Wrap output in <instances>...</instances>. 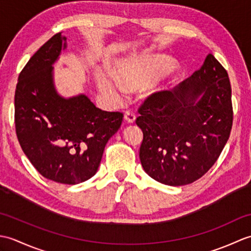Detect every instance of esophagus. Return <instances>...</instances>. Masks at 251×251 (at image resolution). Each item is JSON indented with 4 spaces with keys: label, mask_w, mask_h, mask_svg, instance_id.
<instances>
[{
    "label": "esophagus",
    "mask_w": 251,
    "mask_h": 251,
    "mask_svg": "<svg viewBox=\"0 0 251 251\" xmlns=\"http://www.w3.org/2000/svg\"><path fill=\"white\" fill-rule=\"evenodd\" d=\"M124 120L128 123V124H135L136 122V115L130 111H126L124 115Z\"/></svg>",
    "instance_id": "34e87169"
}]
</instances>
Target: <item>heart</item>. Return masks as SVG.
Segmentation results:
<instances>
[{
    "label": "heart",
    "instance_id": "b5f03b06",
    "mask_svg": "<svg viewBox=\"0 0 251 251\" xmlns=\"http://www.w3.org/2000/svg\"><path fill=\"white\" fill-rule=\"evenodd\" d=\"M173 63L162 55H146L122 58L116 62L117 80L106 73L97 77L99 89L114 102H120L125 92H145V97L151 99L166 92L169 83L165 75L172 71Z\"/></svg>",
    "mask_w": 251,
    "mask_h": 251
}]
</instances>
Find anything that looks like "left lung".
Returning a JSON list of instances; mask_svg holds the SVG:
<instances>
[{"instance_id":"8db88e82","label":"left lung","mask_w":251,"mask_h":251,"mask_svg":"<svg viewBox=\"0 0 251 251\" xmlns=\"http://www.w3.org/2000/svg\"><path fill=\"white\" fill-rule=\"evenodd\" d=\"M232 123L230 79L209 54L188 79L149 99L142 109L136 124L143 132V169L163 184L194 182L220 156Z\"/></svg>"}]
</instances>
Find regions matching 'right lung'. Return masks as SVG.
<instances>
[{
    "label": "right lung",
    "mask_w": 251,
    "mask_h": 251,
    "mask_svg": "<svg viewBox=\"0 0 251 251\" xmlns=\"http://www.w3.org/2000/svg\"><path fill=\"white\" fill-rule=\"evenodd\" d=\"M67 47V37L55 34L21 71L15 125L20 147L37 172L58 183L78 184L97 173L123 114L100 110L85 94L63 97L58 93L54 65Z\"/></svg>",
    "instance_id": "obj_1"
}]
</instances>
